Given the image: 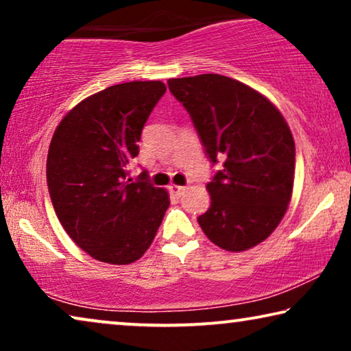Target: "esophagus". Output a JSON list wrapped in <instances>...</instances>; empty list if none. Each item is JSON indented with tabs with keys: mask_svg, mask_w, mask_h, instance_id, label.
Listing matches in <instances>:
<instances>
[{
	"mask_svg": "<svg viewBox=\"0 0 351 351\" xmlns=\"http://www.w3.org/2000/svg\"><path fill=\"white\" fill-rule=\"evenodd\" d=\"M169 190H171L174 195L180 196V195H184L185 186H180V185H169Z\"/></svg>",
	"mask_w": 351,
	"mask_h": 351,
	"instance_id": "esophagus-1",
	"label": "esophagus"
}]
</instances>
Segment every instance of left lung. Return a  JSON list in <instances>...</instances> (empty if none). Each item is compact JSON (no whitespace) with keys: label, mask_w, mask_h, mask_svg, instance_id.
<instances>
[{"label":"left lung","mask_w":351,"mask_h":351,"mask_svg":"<svg viewBox=\"0 0 351 351\" xmlns=\"http://www.w3.org/2000/svg\"><path fill=\"white\" fill-rule=\"evenodd\" d=\"M189 112L209 161L223 167L206 185L210 206L198 223L214 244L239 252L267 239L285 217L294 185L295 145L275 105L228 76L167 81Z\"/></svg>","instance_id":"left-lung-1"}]
</instances>
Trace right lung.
<instances>
[{"mask_svg": "<svg viewBox=\"0 0 351 351\" xmlns=\"http://www.w3.org/2000/svg\"><path fill=\"white\" fill-rule=\"evenodd\" d=\"M166 93L161 81H131L89 95L57 126L47 152L46 177L57 219L95 261L126 265L150 247L169 208L167 191L145 172L134 180L152 110Z\"/></svg>", "mask_w": 351, "mask_h": 351, "instance_id": "add662e5", "label": "right lung"}]
</instances>
